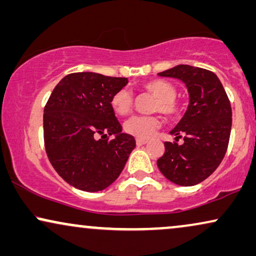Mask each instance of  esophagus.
Segmentation results:
<instances>
[{
	"instance_id": "1",
	"label": "esophagus",
	"mask_w": 256,
	"mask_h": 256,
	"mask_svg": "<svg viewBox=\"0 0 256 256\" xmlns=\"http://www.w3.org/2000/svg\"><path fill=\"white\" fill-rule=\"evenodd\" d=\"M136 143H137L138 146H142V145L146 144L148 140H146V139H140V138H138L137 140H136Z\"/></svg>"
}]
</instances>
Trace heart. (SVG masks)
I'll use <instances>...</instances> for the list:
<instances>
[{"instance_id":"1","label":"heart","mask_w":256,"mask_h":256,"mask_svg":"<svg viewBox=\"0 0 256 256\" xmlns=\"http://www.w3.org/2000/svg\"><path fill=\"white\" fill-rule=\"evenodd\" d=\"M145 90L157 98L154 111H160L168 117H174L178 114L180 106L174 100L176 88L170 82L164 80H152L145 84ZM112 108L120 116H126L131 112L134 105V98L131 92L126 88L119 90L111 100ZM160 126V120L156 117H132L125 122V131L134 137L148 139L154 134Z\"/></svg>"}]
</instances>
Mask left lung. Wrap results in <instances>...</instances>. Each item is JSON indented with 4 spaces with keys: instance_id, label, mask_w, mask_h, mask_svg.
Masks as SVG:
<instances>
[{
    "instance_id": "1",
    "label": "left lung",
    "mask_w": 256,
    "mask_h": 256,
    "mask_svg": "<svg viewBox=\"0 0 256 256\" xmlns=\"http://www.w3.org/2000/svg\"><path fill=\"white\" fill-rule=\"evenodd\" d=\"M158 76L180 80L188 90L189 105L170 131L176 140L184 134V143L166 142V152L157 160V166L177 186H196L218 169L227 151L232 130L230 102L218 76L210 70L178 64Z\"/></svg>"
}]
</instances>
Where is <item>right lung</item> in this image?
Segmentation results:
<instances>
[{
  "label": "right lung",
  "instance_id": "add662e5",
  "mask_svg": "<svg viewBox=\"0 0 256 256\" xmlns=\"http://www.w3.org/2000/svg\"><path fill=\"white\" fill-rule=\"evenodd\" d=\"M128 82L126 78L72 73L52 92L44 111V146L50 164L70 186L102 192L122 174L136 140L122 134L111 100ZM108 135L114 136L111 141Z\"/></svg>",
  "mask_w": 256,
  "mask_h": 256
}]
</instances>
